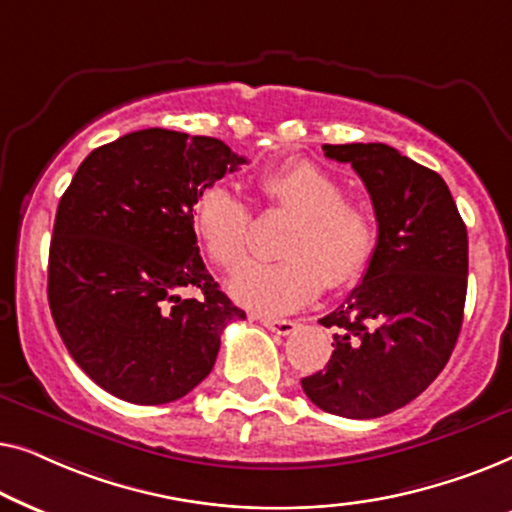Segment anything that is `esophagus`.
Segmentation results:
<instances>
[{"instance_id": "34e87169", "label": "esophagus", "mask_w": 512, "mask_h": 512, "mask_svg": "<svg viewBox=\"0 0 512 512\" xmlns=\"http://www.w3.org/2000/svg\"><path fill=\"white\" fill-rule=\"evenodd\" d=\"M256 319L261 321V324L265 326V328H270L272 333H277V335H291L293 331H296V321H291V319H275V317H263V314H256Z\"/></svg>"}]
</instances>
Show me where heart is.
<instances>
[{
	"label": "heart",
	"instance_id": "obj_1",
	"mask_svg": "<svg viewBox=\"0 0 512 512\" xmlns=\"http://www.w3.org/2000/svg\"><path fill=\"white\" fill-rule=\"evenodd\" d=\"M270 209L296 216L282 244L284 261L249 263L230 277L237 303L261 312H291L310 303L324 282L352 286L366 272L377 244V219L366 202L345 198V184L312 160H291L258 179ZM193 233L223 270L247 258L251 212L228 186H209L191 209Z\"/></svg>",
	"mask_w": 512,
	"mask_h": 512
}]
</instances>
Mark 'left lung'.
Returning a JSON list of instances; mask_svg holds the SVG:
<instances>
[{"label": "left lung", "mask_w": 512, "mask_h": 512, "mask_svg": "<svg viewBox=\"0 0 512 512\" xmlns=\"http://www.w3.org/2000/svg\"><path fill=\"white\" fill-rule=\"evenodd\" d=\"M368 188L377 244L361 284L319 319L333 328L324 370L303 377L307 398L349 419L389 415L440 375L457 345L468 282V235L438 172L387 144H324Z\"/></svg>", "instance_id": "8db88e82"}]
</instances>
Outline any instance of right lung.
Segmentation results:
<instances>
[{"label": "right lung", "mask_w": 512, "mask_h": 512, "mask_svg": "<svg viewBox=\"0 0 512 512\" xmlns=\"http://www.w3.org/2000/svg\"><path fill=\"white\" fill-rule=\"evenodd\" d=\"M244 163L221 139L137 130L90 153L60 198L48 305L72 359L116 398L186 396L212 373L223 328L247 319L207 272L191 223L198 195Z\"/></svg>", "instance_id": "obj_1"}]
</instances>
